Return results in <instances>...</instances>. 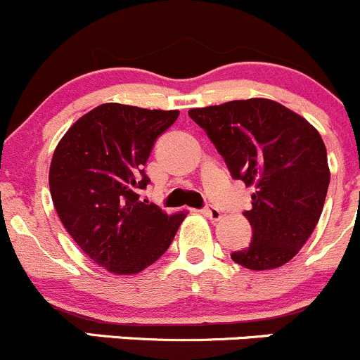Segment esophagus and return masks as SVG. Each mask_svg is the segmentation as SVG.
Masks as SVG:
<instances>
[{"label": "esophagus", "instance_id": "obj_1", "mask_svg": "<svg viewBox=\"0 0 360 360\" xmlns=\"http://www.w3.org/2000/svg\"><path fill=\"white\" fill-rule=\"evenodd\" d=\"M203 214H205L207 217H209V219H212V221H219L221 217H223V214H221V210L219 209H216V207H205V209L202 210Z\"/></svg>", "mask_w": 360, "mask_h": 360}]
</instances>
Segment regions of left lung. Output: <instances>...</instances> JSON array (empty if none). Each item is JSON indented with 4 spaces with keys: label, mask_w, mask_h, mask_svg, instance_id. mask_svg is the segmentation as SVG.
Segmentation results:
<instances>
[{
    "label": "left lung",
    "mask_w": 360,
    "mask_h": 360,
    "mask_svg": "<svg viewBox=\"0 0 360 360\" xmlns=\"http://www.w3.org/2000/svg\"><path fill=\"white\" fill-rule=\"evenodd\" d=\"M205 130L233 179L254 184L245 210L252 238L231 259L249 270L291 261L310 238L329 188L321 134L296 112L270 99L230 101L188 111Z\"/></svg>",
    "instance_id": "obj_1"
}]
</instances>
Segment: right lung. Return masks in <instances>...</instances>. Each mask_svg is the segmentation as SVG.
<instances>
[{"label":"right lung","mask_w":360,"mask_h":360,"mask_svg":"<svg viewBox=\"0 0 360 360\" xmlns=\"http://www.w3.org/2000/svg\"><path fill=\"white\" fill-rule=\"evenodd\" d=\"M179 111L110 103L83 115L57 144L50 195L72 240L111 274H139L169 249L186 214L141 197L155 141Z\"/></svg>","instance_id":"1"}]
</instances>
